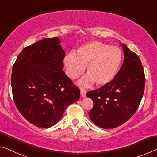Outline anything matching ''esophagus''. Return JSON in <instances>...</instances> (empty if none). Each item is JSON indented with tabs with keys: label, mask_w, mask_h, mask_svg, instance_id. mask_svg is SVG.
<instances>
[{
	"label": "esophagus",
	"mask_w": 157,
	"mask_h": 157,
	"mask_svg": "<svg viewBox=\"0 0 157 157\" xmlns=\"http://www.w3.org/2000/svg\"><path fill=\"white\" fill-rule=\"evenodd\" d=\"M86 91L84 90V89H82L80 90V95L82 97H83V98H84V97L86 96Z\"/></svg>",
	"instance_id": "34e87169"
}]
</instances>
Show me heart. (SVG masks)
<instances>
[{"label":"heart","mask_w":157,"mask_h":157,"mask_svg":"<svg viewBox=\"0 0 157 157\" xmlns=\"http://www.w3.org/2000/svg\"><path fill=\"white\" fill-rule=\"evenodd\" d=\"M122 53L117 47L103 42L94 40L82 44L76 54L70 52L63 59L66 71L69 78L76 79L84 73L86 66L88 74L84 76L79 84L90 86H104L113 80L121 65Z\"/></svg>","instance_id":"b5f03b06"}]
</instances>
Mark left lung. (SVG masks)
<instances>
[{"instance_id":"8db88e82","label":"left lung","mask_w":157,"mask_h":157,"mask_svg":"<svg viewBox=\"0 0 157 157\" xmlns=\"http://www.w3.org/2000/svg\"><path fill=\"white\" fill-rule=\"evenodd\" d=\"M120 45L124 59L118 73L110 83L86 94L94 102L89 117L97 126L105 129L117 127L133 115L145 89V73L138 56L125 44Z\"/></svg>"}]
</instances>
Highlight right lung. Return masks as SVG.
<instances>
[{"instance_id": "obj_1", "label": "right lung", "mask_w": 157, "mask_h": 157, "mask_svg": "<svg viewBox=\"0 0 157 157\" xmlns=\"http://www.w3.org/2000/svg\"><path fill=\"white\" fill-rule=\"evenodd\" d=\"M60 43L55 37L25 47L12 68L14 103L22 116L38 127L55 125L67 107L80 96L63 71L65 51Z\"/></svg>"}]
</instances>
